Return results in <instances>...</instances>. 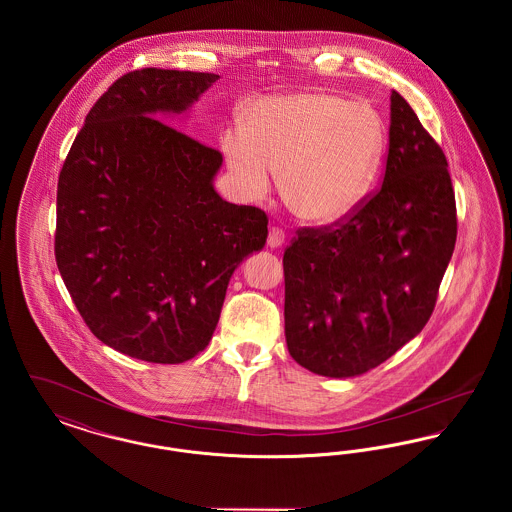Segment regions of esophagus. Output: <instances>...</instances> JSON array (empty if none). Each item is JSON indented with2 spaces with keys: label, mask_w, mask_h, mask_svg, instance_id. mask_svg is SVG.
<instances>
[{
  "label": "esophagus",
  "mask_w": 512,
  "mask_h": 512,
  "mask_svg": "<svg viewBox=\"0 0 512 512\" xmlns=\"http://www.w3.org/2000/svg\"><path fill=\"white\" fill-rule=\"evenodd\" d=\"M284 232L280 230V228H272L270 232H268L267 245L270 249H278V247H282L284 245Z\"/></svg>",
  "instance_id": "esophagus-1"
}]
</instances>
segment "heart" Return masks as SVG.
Returning a JSON list of instances; mask_svg holds the SVG:
<instances>
[{"mask_svg": "<svg viewBox=\"0 0 512 512\" xmlns=\"http://www.w3.org/2000/svg\"><path fill=\"white\" fill-rule=\"evenodd\" d=\"M220 147L245 197H265L282 172V197L293 213L332 224L363 199L384 151V126L361 101L295 92L249 103L240 130L224 132Z\"/></svg>", "mask_w": 512, "mask_h": 512, "instance_id": "b5f03b06", "label": "heart"}]
</instances>
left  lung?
I'll list each match as a JSON object with an SVG mask.
<instances>
[{
	"instance_id": "left-lung-1",
	"label": "left lung",
	"mask_w": 512,
	"mask_h": 512,
	"mask_svg": "<svg viewBox=\"0 0 512 512\" xmlns=\"http://www.w3.org/2000/svg\"><path fill=\"white\" fill-rule=\"evenodd\" d=\"M380 190L340 226L301 230L284 253L286 343L328 378L382 365L434 311L457 240L447 159L411 105L390 98Z\"/></svg>"
}]
</instances>
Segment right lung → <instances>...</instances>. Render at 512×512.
<instances>
[{
	"label": "right lung",
	"mask_w": 512,
	"mask_h": 512,
	"mask_svg": "<svg viewBox=\"0 0 512 512\" xmlns=\"http://www.w3.org/2000/svg\"><path fill=\"white\" fill-rule=\"evenodd\" d=\"M219 78L124 74L90 109L59 174L63 282L99 341L147 363L203 351L234 270L267 244V215L215 190L219 151L162 122L188 115Z\"/></svg>",
	"instance_id": "1"
}]
</instances>
